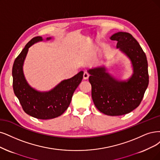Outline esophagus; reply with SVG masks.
I'll return each mask as SVG.
<instances>
[{
	"mask_svg": "<svg viewBox=\"0 0 160 160\" xmlns=\"http://www.w3.org/2000/svg\"><path fill=\"white\" fill-rule=\"evenodd\" d=\"M89 74H88V72H84V75H83V78H84V80H88V78H89Z\"/></svg>",
	"mask_w": 160,
	"mask_h": 160,
	"instance_id": "1",
	"label": "esophagus"
}]
</instances>
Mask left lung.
Returning a JSON list of instances; mask_svg holds the SVG:
<instances>
[{
    "instance_id": "obj_1",
    "label": "left lung",
    "mask_w": 160,
    "mask_h": 160,
    "mask_svg": "<svg viewBox=\"0 0 160 160\" xmlns=\"http://www.w3.org/2000/svg\"><path fill=\"white\" fill-rule=\"evenodd\" d=\"M110 39L117 41V48L131 61L132 74L121 80L107 71L105 66L88 70L90 74L92 97L94 105L102 113L110 116L127 114L140 105L149 83L146 54L131 34L119 32Z\"/></svg>"
}]
</instances>
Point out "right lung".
<instances>
[{"label": "right lung", "instance_id": "add662e5", "mask_svg": "<svg viewBox=\"0 0 160 160\" xmlns=\"http://www.w3.org/2000/svg\"><path fill=\"white\" fill-rule=\"evenodd\" d=\"M51 39L47 38L46 40ZM43 41L42 37L33 38L26 44L15 59L12 67L13 90L26 113L38 119H51L61 115L67 109L74 91L83 78V71L72 78L64 80L49 91L37 90L28 84L23 66L29 48Z\"/></svg>", "mask_w": 160, "mask_h": 160}]
</instances>
